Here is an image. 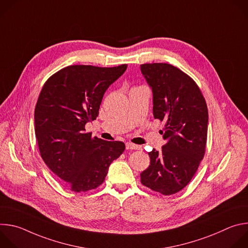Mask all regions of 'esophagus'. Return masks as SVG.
Here are the masks:
<instances>
[{
  "label": "esophagus",
  "mask_w": 248,
  "mask_h": 248,
  "mask_svg": "<svg viewBox=\"0 0 248 248\" xmlns=\"http://www.w3.org/2000/svg\"><path fill=\"white\" fill-rule=\"evenodd\" d=\"M125 147H126L127 150H139V149H140V146L135 145V144L130 143V142H127V143L125 144Z\"/></svg>",
  "instance_id": "1"
}]
</instances>
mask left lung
Returning a JSON list of instances; mask_svg holds the SVG:
<instances>
[{
  "label": "left lung",
  "mask_w": 248,
  "mask_h": 248,
  "mask_svg": "<svg viewBox=\"0 0 248 248\" xmlns=\"http://www.w3.org/2000/svg\"><path fill=\"white\" fill-rule=\"evenodd\" d=\"M153 92L154 118L164 123L167 143L149 152L150 165L140 173L141 184L163 195L186 187L205 154L208 109L195 81L178 67L154 62L140 65Z\"/></svg>",
  "instance_id": "left-lung-1"
}]
</instances>
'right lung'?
Listing matches in <instances>:
<instances>
[{
  "label": "right lung",
  "mask_w": 248,
  "mask_h": 248,
  "mask_svg": "<svg viewBox=\"0 0 248 248\" xmlns=\"http://www.w3.org/2000/svg\"><path fill=\"white\" fill-rule=\"evenodd\" d=\"M126 67L69 65L53 75L42 87L34 113L40 155L75 192L102 185L111 163L125 149L122 141L92 137L85 131V124L96 120L106 90Z\"/></svg>",
  "instance_id": "1"
}]
</instances>
